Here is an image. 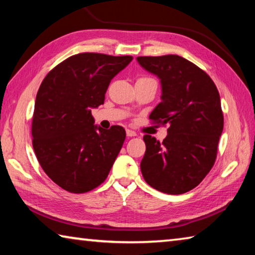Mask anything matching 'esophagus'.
<instances>
[{"mask_svg":"<svg viewBox=\"0 0 255 255\" xmlns=\"http://www.w3.org/2000/svg\"><path fill=\"white\" fill-rule=\"evenodd\" d=\"M126 133H127V136H128V137H135V136H137L136 131L130 130V129H127V130H126Z\"/></svg>","mask_w":255,"mask_h":255,"instance_id":"1","label":"esophagus"}]
</instances>
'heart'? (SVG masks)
Here are the masks:
<instances>
[{"label":"heart","instance_id":"obj_1","mask_svg":"<svg viewBox=\"0 0 255 255\" xmlns=\"http://www.w3.org/2000/svg\"><path fill=\"white\" fill-rule=\"evenodd\" d=\"M138 80H150L149 77H140V79H138Z\"/></svg>","mask_w":255,"mask_h":255}]
</instances>
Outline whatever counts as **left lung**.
<instances>
[{
	"mask_svg": "<svg viewBox=\"0 0 255 255\" xmlns=\"http://www.w3.org/2000/svg\"><path fill=\"white\" fill-rule=\"evenodd\" d=\"M137 60L162 84V101L149 115L150 122L169 125L162 143L144 136L141 174L158 191L181 195L196 188L215 164L224 128L219 92L205 71L181 56Z\"/></svg>",
	"mask_w": 255,
	"mask_h": 255,
	"instance_id": "obj_1",
	"label": "left lung"
}]
</instances>
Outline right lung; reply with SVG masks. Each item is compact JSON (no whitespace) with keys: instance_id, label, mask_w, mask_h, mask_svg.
<instances>
[{"instance_id":"obj_1","label":"right lung","mask_w":255,"mask_h":255,"mask_svg":"<svg viewBox=\"0 0 255 255\" xmlns=\"http://www.w3.org/2000/svg\"><path fill=\"white\" fill-rule=\"evenodd\" d=\"M131 59L76 54L41 82L32 116L33 150L45 173L68 192L84 193L99 187L123 147L125 129L97 127L91 110L103 105L111 80Z\"/></svg>"}]
</instances>
